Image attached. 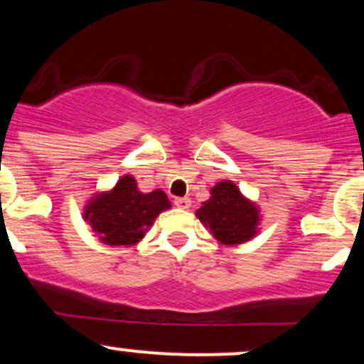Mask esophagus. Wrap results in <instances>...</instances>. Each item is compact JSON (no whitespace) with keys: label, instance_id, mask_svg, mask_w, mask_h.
<instances>
[{"label":"esophagus","instance_id":"obj_1","mask_svg":"<svg viewBox=\"0 0 364 364\" xmlns=\"http://www.w3.org/2000/svg\"><path fill=\"white\" fill-rule=\"evenodd\" d=\"M174 205L179 208H190L191 200L188 196H181V198H174Z\"/></svg>","mask_w":364,"mask_h":364}]
</instances>
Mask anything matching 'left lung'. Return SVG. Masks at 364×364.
Instances as JSON below:
<instances>
[{
    "label": "left lung",
    "instance_id": "1",
    "mask_svg": "<svg viewBox=\"0 0 364 364\" xmlns=\"http://www.w3.org/2000/svg\"><path fill=\"white\" fill-rule=\"evenodd\" d=\"M212 236L223 245H241L258 235L260 210L241 193L232 181H220L210 190V198L196 210Z\"/></svg>",
    "mask_w": 364,
    "mask_h": 364
}]
</instances>
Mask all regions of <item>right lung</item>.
Listing matches in <instances>:
<instances>
[{"instance_id":"right-lung-1","label":"right lung","mask_w":364,"mask_h":364,"mask_svg":"<svg viewBox=\"0 0 364 364\" xmlns=\"http://www.w3.org/2000/svg\"><path fill=\"white\" fill-rule=\"evenodd\" d=\"M171 202L162 190L141 193L135 178L123 176L114 188L95 193L83 210V219L90 224L99 240L109 246H132L145 236L161 212Z\"/></svg>"}]
</instances>
